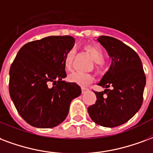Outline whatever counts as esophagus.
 Instances as JSON below:
<instances>
[{"label":"esophagus","instance_id":"1","mask_svg":"<svg viewBox=\"0 0 153 153\" xmlns=\"http://www.w3.org/2000/svg\"><path fill=\"white\" fill-rule=\"evenodd\" d=\"M88 91V88H84V87H82V93H84V92H85V91Z\"/></svg>","mask_w":153,"mask_h":153}]
</instances>
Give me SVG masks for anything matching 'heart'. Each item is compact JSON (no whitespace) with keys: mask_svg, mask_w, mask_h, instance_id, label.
Here are the masks:
<instances>
[{"mask_svg":"<svg viewBox=\"0 0 153 153\" xmlns=\"http://www.w3.org/2000/svg\"><path fill=\"white\" fill-rule=\"evenodd\" d=\"M86 49L88 51V53L92 57L94 62L97 64H101L105 61V54L102 49L95 45H87ZM75 55V49L74 48H71L65 53V57H64V67L66 71H71L72 68V64H73V60ZM68 79L71 82H76L80 85L85 86L89 84L93 79V77L91 74L88 73H82L79 71H74L71 74H69Z\"/></svg>","mask_w":153,"mask_h":153,"instance_id":"obj_1","label":"heart"}]
</instances>
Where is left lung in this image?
<instances>
[{
	"mask_svg": "<svg viewBox=\"0 0 153 153\" xmlns=\"http://www.w3.org/2000/svg\"><path fill=\"white\" fill-rule=\"evenodd\" d=\"M112 63L98 85L104 91H95L96 104L88 112L94 123L105 127L123 125L140 110L143 102L146 77L140 56L129 46L111 36H99ZM109 86L111 89H108Z\"/></svg>",
	"mask_w": 153,
	"mask_h": 153,
	"instance_id": "obj_1",
	"label": "left lung"
}]
</instances>
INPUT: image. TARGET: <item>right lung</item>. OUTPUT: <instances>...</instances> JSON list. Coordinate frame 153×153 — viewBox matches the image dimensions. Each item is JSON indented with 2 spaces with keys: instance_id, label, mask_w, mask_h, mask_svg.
<instances>
[{
  "instance_id": "1",
  "label": "right lung",
  "mask_w": 153,
  "mask_h": 153,
  "mask_svg": "<svg viewBox=\"0 0 153 153\" xmlns=\"http://www.w3.org/2000/svg\"><path fill=\"white\" fill-rule=\"evenodd\" d=\"M74 43L70 36L29 42L20 48L10 66V97L20 116L30 126H58L67 117L72 100L80 96L79 86L63 80L66 77L64 57Z\"/></svg>"
}]
</instances>
